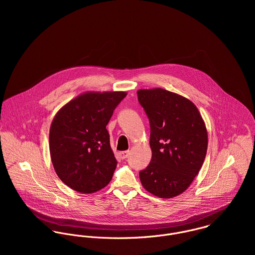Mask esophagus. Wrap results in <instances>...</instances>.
Returning a JSON list of instances; mask_svg holds the SVG:
<instances>
[{
    "instance_id": "obj_1",
    "label": "esophagus",
    "mask_w": 255,
    "mask_h": 255,
    "mask_svg": "<svg viewBox=\"0 0 255 255\" xmlns=\"http://www.w3.org/2000/svg\"><path fill=\"white\" fill-rule=\"evenodd\" d=\"M128 155H129V151L128 150H127V151H122V152H120V157L123 159V160H125V159H127L128 157Z\"/></svg>"
}]
</instances>
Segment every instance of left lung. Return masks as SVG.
Masks as SVG:
<instances>
[{"instance_id":"8db88e82","label":"left lung","mask_w":255,"mask_h":255,"mask_svg":"<svg viewBox=\"0 0 255 255\" xmlns=\"http://www.w3.org/2000/svg\"><path fill=\"white\" fill-rule=\"evenodd\" d=\"M150 125L152 157L139 172L150 193L172 198L183 192L198 174L207 152V131L195 105L162 88L137 91Z\"/></svg>"}]
</instances>
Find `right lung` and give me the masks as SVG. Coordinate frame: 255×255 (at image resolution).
Here are the masks:
<instances>
[{
  "label": "right lung",
  "mask_w": 255,
  "mask_h": 255,
  "mask_svg": "<svg viewBox=\"0 0 255 255\" xmlns=\"http://www.w3.org/2000/svg\"><path fill=\"white\" fill-rule=\"evenodd\" d=\"M126 92L85 93L58 112L50 128V153L61 181L74 190L92 193L113 178L117 160L106 128Z\"/></svg>",
  "instance_id": "add662e5"
}]
</instances>
